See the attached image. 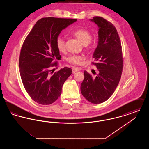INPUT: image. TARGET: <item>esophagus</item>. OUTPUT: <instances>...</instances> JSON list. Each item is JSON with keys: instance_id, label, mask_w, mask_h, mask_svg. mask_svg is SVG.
Wrapping results in <instances>:
<instances>
[{"instance_id": "obj_1", "label": "esophagus", "mask_w": 149, "mask_h": 149, "mask_svg": "<svg viewBox=\"0 0 149 149\" xmlns=\"http://www.w3.org/2000/svg\"><path fill=\"white\" fill-rule=\"evenodd\" d=\"M81 70V69L80 68H77L74 67V68H73L72 69V73H75V72L79 71V70Z\"/></svg>"}]
</instances>
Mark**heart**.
Returning <instances> with one entry per match:
<instances>
[{
    "instance_id": "heart-1",
    "label": "heart",
    "mask_w": 149,
    "mask_h": 149,
    "mask_svg": "<svg viewBox=\"0 0 149 149\" xmlns=\"http://www.w3.org/2000/svg\"><path fill=\"white\" fill-rule=\"evenodd\" d=\"M74 35L77 38L78 40L83 45H87L91 42L92 36L91 34L86 29H79L74 32ZM56 44L58 50L60 51H63L65 50V41L64 38L59 36L57 37L56 40ZM83 59L81 56L78 55H70L66 58L67 61L71 64L79 65L80 64L81 61Z\"/></svg>"
}]
</instances>
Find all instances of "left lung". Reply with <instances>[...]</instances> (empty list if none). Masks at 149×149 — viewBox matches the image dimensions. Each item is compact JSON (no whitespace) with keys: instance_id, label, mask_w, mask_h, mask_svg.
<instances>
[{"instance_id":"obj_1","label":"left lung","mask_w":149,"mask_h":149,"mask_svg":"<svg viewBox=\"0 0 149 149\" xmlns=\"http://www.w3.org/2000/svg\"><path fill=\"white\" fill-rule=\"evenodd\" d=\"M98 27V45L93 55L98 72L92 77L84 71L80 85L82 95L93 104L102 103L109 98L120 80L123 58L120 38L111 22L100 17L90 19Z\"/></svg>"}]
</instances>
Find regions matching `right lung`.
I'll use <instances>...</instances> for the list:
<instances>
[{"label":"right lung","mask_w":149,"mask_h":149,"mask_svg":"<svg viewBox=\"0 0 149 149\" xmlns=\"http://www.w3.org/2000/svg\"><path fill=\"white\" fill-rule=\"evenodd\" d=\"M77 19L43 18L36 22L22 47L19 67L22 81L29 95L43 105L54 103L60 96L64 82L72 74L65 67L53 74L54 60L60 57L56 44L61 31Z\"/></svg>","instance_id":"obj_1"}]
</instances>
